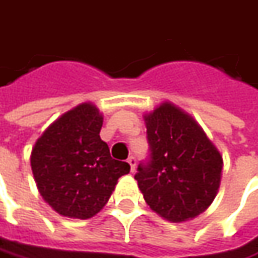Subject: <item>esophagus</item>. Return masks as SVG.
<instances>
[{"label":"esophagus","mask_w":258,"mask_h":258,"mask_svg":"<svg viewBox=\"0 0 258 258\" xmlns=\"http://www.w3.org/2000/svg\"><path fill=\"white\" fill-rule=\"evenodd\" d=\"M128 164H130V169H131V172H134L136 170V166H137V159L134 157V156H131V157H128Z\"/></svg>","instance_id":"34e87169"}]
</instances>
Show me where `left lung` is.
I'll return each mask as SVG.
<instances>
[{"label": "left lung", "instance_id": "left-lung-1", "mask_svg": "<svg viewBox=\"0 0 258 258\" xmlns=\"http://www.w3.org/2000/svg\"><path fill=\"white\" fill-rule=\"evenodd\" d=\"M144 119L149 156L134 177L146 202L173 222L195 218L217 196L221 154L195 121L169 102Z\"/></svg>", "mask_w": 258, "mask_h": 258}]
</instances>
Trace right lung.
<instances>
[{
	"instance_id": "obj_1",
	"label": "right lung",
	"mask_w": 258,
	"mask_h": 258,
	"mask_svg": "<svg viewBox=\"0 0 258 258\" xmlns=\"http://www.w3.org/2000/svg\"><path fill=\"white\" fill-rule=\"evenodd\" d=\"M102 115L92 104L63 114L31 151V170L44 201L69 218L88 219L108 202L130 164L111 157L101 140Z\"/></svg>"
}]
</instances>
